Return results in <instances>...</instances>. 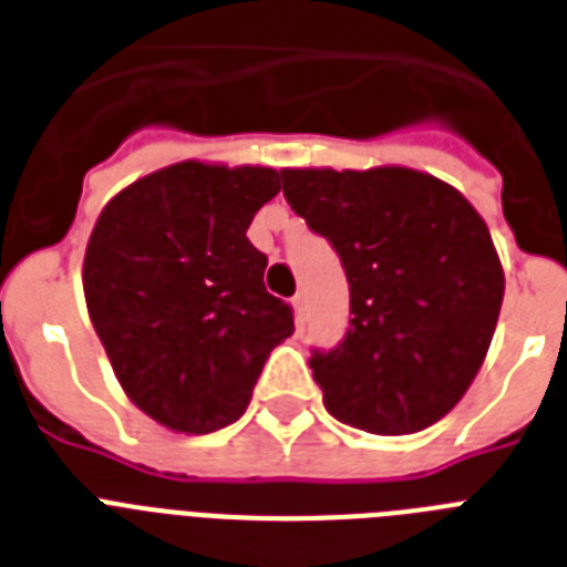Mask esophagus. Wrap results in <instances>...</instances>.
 <instances>
[{"label":"esophagus","mask_w":567,"mask_h":567,"mask_svg":"<svg viewBox=\"0 0 567 567\" xmlns=\"http://www.w3.org/2000/svg\"><path fill=\"white\" fill-rule=\"evenodd\" d=\"M291 306H293V315H297V323L306 326V320H308V297H306V291H299L297 297L291 299Z\"/></svg>","instance_id":"34e87169"}]
</instances>
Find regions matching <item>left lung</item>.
Here are the masks:
<instances>
[{"mask_svg":"<svg viewBox=\"0 0 567 567\" xmlns=\"http://www.w3.org/2000/svg\"><path fill=\"white\" fill-rule=\"evenodd\" d=\"M282 192L347 270V338L308 361L326 411L384 436L434 425L475 381L498 323L489 227L457 188L399 165L285 168Z\"/></svg>","mask_w":567,"mask_h":567,"instance_id":"obj_1","label":"left lung"}]
</instances>
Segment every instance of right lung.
Instances as JSON below:
<instances>
[{"label":"right lung","mask_w":567,"mask_h":567,"mask_svg":"<svg viewBox=\"0 0 567 567\" xmlns=\"http://www.w3.org/2000/svg\"><path fill=\"white\" fill-rule=\"evenodd\" d=\"M261 165H168L122 188L84 256L90 320L142 413L183 434L236 422L293 311L268 293V256L247 238L279 195Z\"/></svg>","instance_id":"1"}]
</instances>
